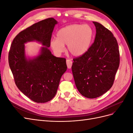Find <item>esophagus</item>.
<instances>
[{"mask_svg":"<svg viewBox=\"0 0 133 133\" xmlns=\"http://www.w3.org/2000/svg\"><path fill=\"white\" fill-rule=\"evenodd\" d=\"M72 64H73V62L70 59H67L66 60V65H67V67L68 69H70L72 66Z\"/></svg>","mask_w":133,"mask_h":133,"instance_id":"1","label":"esophagus"}]
</instances>
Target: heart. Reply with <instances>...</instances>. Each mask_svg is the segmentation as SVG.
<instances>
[{"label": "heart", "instance_id": "obj_1", "mask_svg": "<svg viewBox=\"0 0 133 133\" xmlns=\"http://www.w3.org/2000/svg\"><path fill=\"white\" fill-rule=\"evenodd\" d=\"M93 37L90 26L74 24L59 29L57 38L50 41V46L56 54H60L65 50L64 45H67L68 51L74 57H79L89 50Z\"/></svg>", "mask_w": 133, "mask_h": 133}]
</instances>
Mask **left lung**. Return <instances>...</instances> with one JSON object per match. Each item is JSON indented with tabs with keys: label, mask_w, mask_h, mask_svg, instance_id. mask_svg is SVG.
I'll return each mask as SVG.
<instances>
[{
	"label": "left lung",
	"mask_w": 133,
	"mask_h": 133,
	"mask_svg": "<svg viewBox=\"0 0 133 133\" xmlns=\"http://www.w3.org/2000/svg\"><path fill=\"white\" fill-rule=\"evenodd\" d=\"M92 23L96 28L94 42L85 54L73 59L71 66L78 91L90 99L110 89L120 63L118 44L113 34L101 24Z\"/></svg>",
	"instance_id": "8db88e82"
}]
</instances>
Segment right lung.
<instances>
[{"label":"right lung","instance_id":"1","mask_svg":"<svg viewBox=\"0 0 133 133\" xmlns=\"http://www.w3.org/2000/svg\"><path fill=\"white\" fill-rule=\"evenodd\" d=\"M57 24L55 19L50 18L27 28L15 37L9 52V64L16 85L36 103H46L54 97L60 78L67 69L66 59L55 57L48 48ZM35 41L43 45L39 54L26 57L25 44Z\"/></svg>","mask_w":133,"mask_h":133}]
</instances>
